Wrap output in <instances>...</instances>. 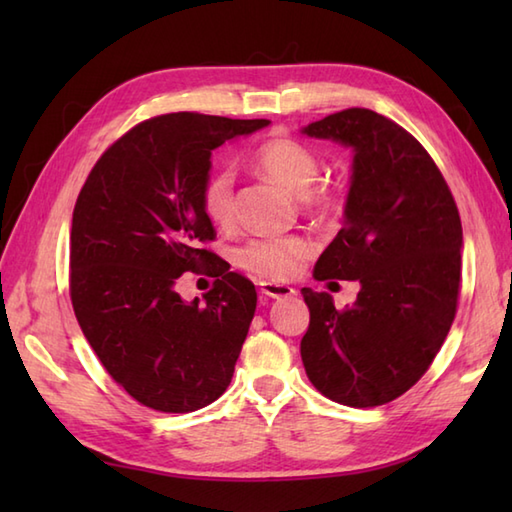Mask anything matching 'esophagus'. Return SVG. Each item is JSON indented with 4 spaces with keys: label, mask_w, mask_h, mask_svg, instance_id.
<instances>
[{
    "label": "esophagus",
    "mask_w": 512,
    "mask_h": 512,
    "mask_svg": "<svg viewBox=\"0 0 512 512\" xmlns=\"http://www.w3.org/2000/svg\"><path fill=\"white\" fill-rule=\"evenodd\" d=\"M262 295L270 299H288L295 295V288H290L286 284H277V281H262Z\"/></svg>",
    "instance_id": "esophagus-1"
}]
</instances>
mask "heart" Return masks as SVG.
I'll list each match as a JSON object with an SVG mask.
<instances>
[{
	"label": "heart",
	"instance_id": "1",
	"mask_svg": "<svg viewBox=\"0 0 512 512\" xmlns=\"http://www.w3.org/2000/svg\"><path fill=\"white\" fill-rule=\"evenodd\" d=\"M253 165L264 178L273 180L290 193L306 195L319 178V158L292 138H270L259 145L253 154ZM308 202L319 211H332L334 195L328 191L308 193ZM202 209L213 224H228L233 217V176L231 171H215L204 182ZM312 244L306 237H264L253 239L239 248L237 264L250 273L286 279L299 270V262L308 257Z\"/></svg>",
	"mask_w": 512,
	"mask_h": 512
}]
</instances>
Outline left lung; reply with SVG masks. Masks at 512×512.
Returning <instances> with one entry per match:
<instances>
[{
  "instance_id": "left-lung-1",
  "label": "left lung",
  "mask_w": 512,
  "mask_h": 512,
  "mask_svg": "<svg viewBox=\"0 0 512 512\" xmlns=\"http://www.w3.org/2000/svg\"><path fill=\"white\" fill-rule=\"evenodd\" d=\"M301 134L352 149L343 228L323 250L314 279L358 281L352 306L303 288L310 325L301 361L323 396L378 407L427 372L455 319L462 222L440 169L389 118L352 107Z\"/></svg>"
}]
</instances>
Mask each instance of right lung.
I'll return each instance as SVG.
<instances>
[{
	"instance_id": "1",
	"label": "right lung",
	"mask_w": 512,
	"mask_h": 512,
	"mask_svg": "<svg viewBox=\"0 0 512 512\" xmlns=\"http://www.w3.org/2000/svg\"><path fill=\"white\" fill-rule=\"evenodd\" d=\"M268 125L193 112L149 118L83 184L70 233L72 308L107 374L140 405L189 413L231 383L257 292L200 246L215 237L202 189L213 149ZM204 265L214 288L184 302L179 275Z\"/></svg>"
}]
</instances>
